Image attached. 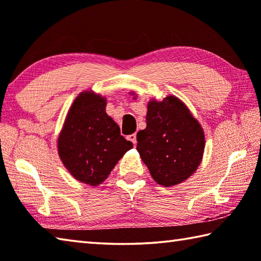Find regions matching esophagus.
Wrapping results in <instances>:
<instances>
[{
  "mask_svg": "<svg viewBox=\"0 0 261 261\" xmlns=\"http://www.w3.org/2000/svg\"><path fill=\"white\" fill-rule=\"evenodd\" d=\"M127 140L130 141V142H133L134 145H136V134H130L127 136Z\"/></svg>",
  "mask_w": 261,
  "mask_h": 261,
  "instance_id": "34e87169",
  "label": "esophagus"
}]
</instances>
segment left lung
<instances>
[{
	"label": "left lung",
	"instance_id": "obj_1",
	"mask_svg": "<svg viewBox=\"0 0 261 261\" xmlns=\"http://www.w3.org/2000/svg\"><path fill=\"white\" fill-rule=\"evenodd\" d=\"M138 150L158 185L172 187L188 179L203 158L202 126L175 96L150 100L147 128L136 135Z\"/></svg>",
	"mask_w": 261,
	"mask_h": 261
}]
</instances>
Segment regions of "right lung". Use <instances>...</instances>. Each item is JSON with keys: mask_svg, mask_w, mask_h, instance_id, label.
<instances>
[{"mask_svg": "<svg viewBox=\"0 0 261 261\" xmlns=\"http://www.w3.org/2000/svg\"><path fill=\"white\" fill-rule=\"evenodd\" d=\"M107 99L84 91L68 110L58 136V154L77 181L98 186L133 143L120 135V128L105 112Z\"/></svg>", "mask_w": 261, "mask_h": 261, "instance_id": "add662e5", "label": "right lung"}]
</instances>
